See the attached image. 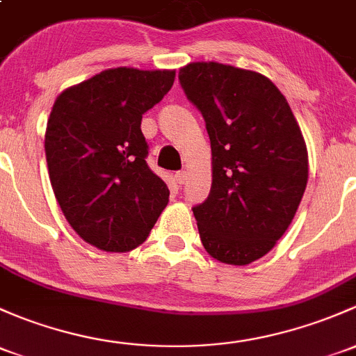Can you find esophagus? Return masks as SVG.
<instances>
[{
	"mask_svg": "<svg viewBox=\"0 0 356 356\" xmlns=\"http://www.w3.org/2000/svg\"><path fill=\"white\" fill-rule=\"evenodd\" d=\"M186 179H188V174H186L184 170H179L177 174H175V181H177L179 184H184Z\"/></svg>",
	"mask_w": 356,
	"mask_h": 356,
	"instance_id": "esophagus-1",
	"label": "esophagus"
}]
</instances>
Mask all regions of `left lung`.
<instances>
[{"label": "left lung", "mask_w": 356, "mask_h": 356, "mask_svg": "<svg viewBox=\"0 0 356 356\" xmlns=\"http://www.w3.org/2000/svg\"><path fill=\"white\" fill-rule=\"evenodd\" d=\"M211 143V189L193 208L201 242L216 261L245 266L290 227L309 179L300 126L269 78L215 61L179 70Z\"/></svg>", "instance_id": "8db88e82"}]
</instances>
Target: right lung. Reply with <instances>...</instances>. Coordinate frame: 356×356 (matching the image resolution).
Instances as JSON below:
<instances>
[{
	"instance_id": "obj_1",
	"label": "right lung",
	"mask_w": 356,
	"mask_h": 356,
	"mask_svg": "<svg viewBox=\"0 0 356 356\" xmlns=\"http://www.w3.org/2000/svg\"><path fill=\"white\" fill-rule=\"evenodd\" d=\"M175 70L112 68L63 90L46 129L54 196L88 244L128 252L147 241L168 203L165 182L147 165L141 118L163 99Z\"/></svg>"
}]
</instances>
